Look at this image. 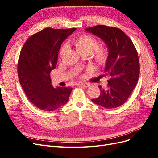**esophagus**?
I'll use <instances>...</instances> for the list:
<instances>
[{"label":"esophagus","mask_w":158,"mask_h":158,"mask_svg":"<svg viewBox=\"0 0 158 158\" xmlns=\"http://www.w3.org/2000/svg\"><path fill=\"white\" fill-rule=\"evenodd\" d=\"M77 85H79V86H83V87H84V88H89V87L90 86V84L89 83H78V84H77Z\"/></svg>","instance_id":"34e87169"}]
</instances>
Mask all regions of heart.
Segmentation results:
<instances>
[{"instance_id":"1","label":"heart","mask_w":158,"mask_h":158,"mask_svg":"<svg viewBox=\"0 0 158 158\" xmlns=\"http://www.w3.org/2000/svg\"><path fill=\"white\" fill-rule=\"evenodd\" d=\"M75 45L79 53L89 54L94 50L98 48V42L96 38L90 35H82L77 38L75 41ZM66 46L64 45L60 49V54L64 52ZM109 57L107 50L105 48H98L93 53V58L94 62L99 66H102L106 63Z\"/></svg>"}]
</instances>
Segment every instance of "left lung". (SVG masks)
<instances>
[{
  "label": "left lung",
  "mask_w": 158,
  "mask_h": 158,
  "mask_svg": "<svg viewBox=\"0 0 158 158\" xmlns=\"http://www.w3.org/2000/svg\"><path fill=\"white\" fill-rule=\"evenodd\" d=\"M85 30L102 39L109 52L105 66V76L110 78L108 85L106 88L99 85L100 94L92 101L106 109L117 108L126 101L138 82V53L131 39L119 28L98 25Z\"/></svg>",
  "instance_id": "8db88e82"
}]
</instances>
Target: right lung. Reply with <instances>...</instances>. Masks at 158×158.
I'll return each mask as SVG.
<instances>
[{"instance_id":"add662e5","label":"right lung","mask_w":158,"mask_h":158,"mask_svg":"<svg viewBox=\"0 0 158 158\" xmlns=\"http://www.w3.org/2000/svg\"><path fill=\"white\" fill-rule=\"evenodd\" d=\"M75 30L46 28L30 36L20 52V84L33 105L45 111L64 105L73 90L70 87L53 88L49 75L56 66L62 42Z\"/></svg>"}]
</instances>
